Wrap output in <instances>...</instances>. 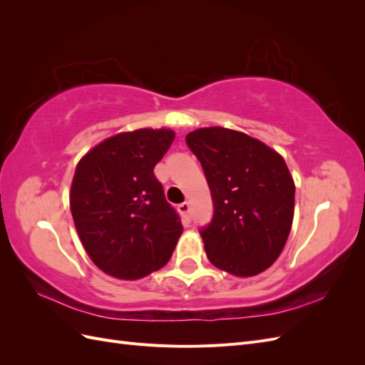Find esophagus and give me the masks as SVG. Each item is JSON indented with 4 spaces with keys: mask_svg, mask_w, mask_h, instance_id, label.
Wrapping results in <instances>:
<instances>
[{
    "mask_svg": "<svg viewBox=\"0 0 365 365\" xmlns=\"http://www.w3.org/2000/svg\"><path fill=\"white\" fill-rule=\"evenodd\" d=\"M178 212L185 220H190V204L189 202H182L178 205Z\"/></svg>",
    "mask_w": 365,
    "mask_h": 365,
    "instance_id": "obj_1",
    "label": "esophagus"
}]
</instances>
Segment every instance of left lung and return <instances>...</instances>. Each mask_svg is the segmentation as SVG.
<instances>
[{"mask_svg":"<svg viewBox=\"0 0 365 365\" xmlns=\"http://www.w3.org/2000/svg\"><path fill=\"white\" fill-rule=\"evenodd\" d=\"M212 192L213 217L200 230L208 260L239 277L277 260L288 240L295 185L282 155L244 132L201 128L185 137Z\"/></svg>","mask_w":365,"mask_h":365,"instance_id":"8db88e82","label":"left lung"}]
</instances>
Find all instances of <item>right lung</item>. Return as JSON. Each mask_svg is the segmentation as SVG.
Listing matches in <instances>:
<instances>
[{
  "label": "right lung",
  "mask_w": 365,
  "mask_h": 365,
  "mask_svg": "<svg viewBox=\"0 0 365 365\" xmlns=\"http://www.w3.org/2000/svg\"><path fill=\"white\" fill-rule=\"evenodd\" d=\"M175 132L138 129L102 141L79 161L70 207L88 256L103 272L137 280L169 262L182 225L153 168Z\"/></svg>",
  "instance_id": "obj_1"
}]
</instances>
